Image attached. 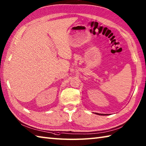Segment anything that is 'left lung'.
<instances>
[{"label":"left lung","instance_id":"left-lung-1","mask_svg":"<svg viewBox=\"0 0 146 146\" xmlns=\"http://www.w3.org/2000/svg\"><path fill=\"white\" fill-rule=\"evenodd\" d=\"M97 114H99V115H103V116H104V115H108V114H98V113H97Z\"/></svg>","mask_w":146,"mask_h":146}]
</instances>
